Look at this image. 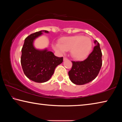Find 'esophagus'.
<instances>
[{
  "label": "esophagus",
  "mask_w": 122,
  "mask_h": 122,
  "mask_svg": "<svg viewBox=\"0 0 122 122\" xmlns=\"http://www.w3.org/2000/svg\"><path fill=\"white\" fill-rule=\"evenodd\" d=\"M67 60V58H66V57H63V61H66Z\"/></svg>",
  "instance_id": "esophagus-1"
}]
</instances>
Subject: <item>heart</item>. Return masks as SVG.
<instances>
[{
    "label": "heart",
    "instance_id": "heart-1",
    "mask_svg": "<svg viewBox=\"0 0 122 122\" xmlns=\"http://www.w3.org/2000/svg\"><path fill=\"white\" fill-rule=\"evenodd\" d=\"M53 47L61 54L70 51L73 58L80 60L86 58L90 52L92 41L89 37L80 35L67 36L61 39L60 42L54 44Z\"/></svg>",
    "mask_w": 122,
    "mask_h": 122
}]
</instances>
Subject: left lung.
I'll list each match as a JSON object with an SVG mask.
<instances>
[{
    "label": "left lung",
    "mask_w": 122,
    "mask_h": 122,
    "mask_svg": "<svg viewBox=\"0 0 122 122\" xmlns=\"http://www.w3.org/2000/svg\"><path fill=\"white\" fill-rule=\"evenodd\" d=\"M95 46L87 58L82 61H71L73 66L68 75L71 81L77 85H83L92 81L100 72L102 65L100 44L94 40Z\"/></svg>",
    "instance_id": "1"
}]
</instances>
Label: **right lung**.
<instances>
[{
  "instance_id": "right-lung-1",
  "label": "right lung",
  "mask_w": 122,
  "mask_h": 122,
  "mask_svg": "<svg viewBox=\"0 0 122 122\" xmlns=\"http://www.w3.org/2000/svg\"><path fill=\"white\" fill-rule=\"evenodd\" d=\"M42 30L31 34L25 39L21 49V64L24 73L29 79L38 83H44L50 79L57 66L63 62V57L55 56L47 48L38 49L34 46V41L41 36Z\"/></svg>"
}]
</instances>
